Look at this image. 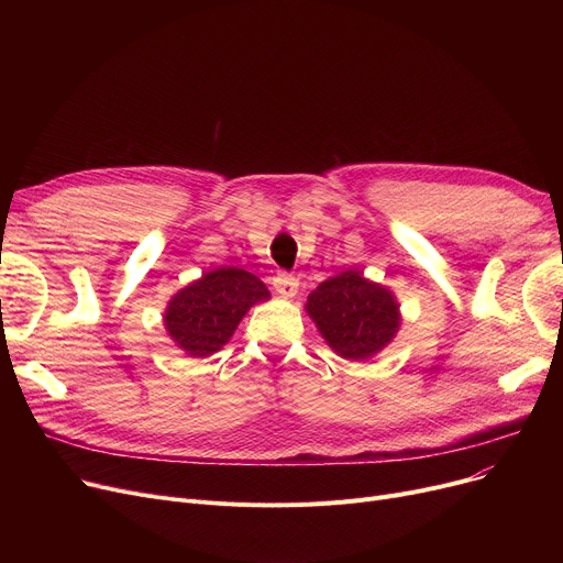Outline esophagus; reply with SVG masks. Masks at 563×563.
<instances>
[{
  "mask_svg": "<svg viewBox=\"0 0 563 563\" xmlns=\"http://www.w3.org/2000/svg\"><path fill=\"white\" fill-rule=\"evenodd\" d=\"M274 287L283 299H294V297H297V291H299V280L294 276H287V274H278L274 278Z\"/></svg>",
  "mask_w": 563,
  "mask_h": 563,
  "instance_id": "esophagus-1",
  "label": "esophagus"
}]
</instances>
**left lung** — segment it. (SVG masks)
<instances>
[{
  "label": "left lung",
  "mask_w": 563,
  "mask_h": 563,
  "mask_svg": "<svg viewBox=\"0 0 563 563\" xmlns=\"http://www.w3.org/2000/svg\"><path fill=\"white\" fill-rule=\"evenodd\" d=\"M306 312L327 344L351 363L372 361L397 338L401 327L395 291L356 269L319 283L310 291Z\"/></svg>",
  "instance_id": "obj_1"
}]
</instances>
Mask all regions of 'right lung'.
Wrapping results in <instances>:
<instances>
[{
    "mask_svg": "<svg viewBox=\"0 0 563 563\" xmlns=\"http://www.w3.org/2000/svg\"><path fill=\"white\" fill-rule=\"evenodd\" d=\"M269 299L272 291L251 272L219 266L173 294L164 329L189 358H207L230 342L253 306Z\"/></svg>",
    "mask_w": 563,
    "mask_h": 563,
    "instance_id": "add662e5",
    "label": "right lung"
}]
</instances>
